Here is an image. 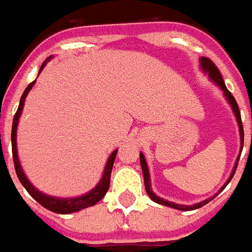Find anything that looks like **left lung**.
<instances>
[{
	"label": "left lung",
	"instance_id": "obj_1",
	"mask_svg": "<svg viewBox=\"0 0 252 252\" xmlns=\"http://www.w3.org/2000/svg\"><path fill=\"white\" fill-rule=\"evenodd\" d=\"M201 66H202V69L205 72L209 73V76L210 78L215 81L219 87H220L222 91H224V94H225V97L228 99L229 101V104L232 106V110H233V114H235V117L237 119V123H239V131H240V141H242V149H243V142H244V131H243V123H242V117H240V111H239V106H237L236 100H235V97H233V94L228 91V88L225 87V83H224V80L221 77V73L219 70V67L215 65V62L212 60H209L206 57H202L201 58ZM252 138V135H251ZM239 158L240 156L237 158L236 160V164H235V168L232 171L231 176H229V179L226 182L225 185L222 189H225V186L231 182V179L233 178V175L236 172V168H237V163H239ZM140 161H141V168H142V174H144V182H145V190L148 192V195L151 198L152 201H155V202L160 203V205H165V206H169V208H174V209H178V210H194V209H198L203 206V205H206L208 202L212 201V198H209L206 201H202V202L199 203H195V205H191V206H185V205H178V203H174V202H169V201H164L163 198L158 197V195H155V192L152 191L151 189V179H149V169H148V165H146V161H145V158H144V155L140 153ZM221 189V190H222Z\"/></svg>",
	"mask_w": 252,
	"mask_h": 252
}]
</instances>
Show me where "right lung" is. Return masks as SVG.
<instances>
[{"mask_svg":"<svg viewBox=\"0 0 252 252\" xmlns=\"http://www.w3.org/2000/svg\"><path fill=\"white\" fill-rule=\"evenodd\" d=\"M44 65H46V61H44L43 63H42V66H40L39 73L42 72V69H43ZM33 84H35V81H32V83L26 88L24 94H21L20 104H19V108H17L15 117H13V123H12V155H13V163H15V169L16 174H17V178H19L21 185L26 187V190L30 192V195H31L33 199H36L37 202L40 203L42 206H44L46 209H49L51 212H54V213L69 215V213H73V212H78V210H81V209L89 208V206H92L94 203L99 202L101 198L106 195V192L108 191V189H110V178H111L112 165H114V160H115V156H117L118 151L112 152L111 156L108 158V161H107L106 164L103 178H101V180L99 182V185L94 187L92 191H89L88 194H85V195H81V197L77 198L62 199V198L49 197V195H44V194H42L40 191H37L36 189L30 183V180L27 179V176L24 175V172H23V169H21L19 158H17V146H16V130H17L19 118H20V114L21 111H23V106H24L26 96L28 94V92H30V89L33 87Z\"/></svg>","mask_w":252,"mask_h":252,"instance_id":"1","label":"right lung"}]
</instances>
